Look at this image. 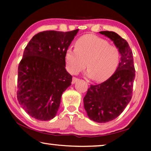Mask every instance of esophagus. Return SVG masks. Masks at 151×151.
Returning a JSON list of instances; mask_svg holds the SVG:
<instances>
[{
  "label": "esophagus",
  "mask_w": 151,
  "mask_h": 151,
  "mask_svg": "<svg viewBox=\"0 0 151 151\" xmlns=\"http://www.w3.org/2000/svg\"><path fill=\"white\" fill-rule=\"evenodd\" d=\"M78 79L76 77H73V80H72V84H75L76 81H77Z\"/></svg>",
  "instance_id": "esophagus-1"
}]
</instances>
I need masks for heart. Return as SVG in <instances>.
I'll use <instances>...</instances> for the list:
<instances>
[{"instance_id":"b5f03b06","label":"heart","mask_w":151,"mask_h":151,"mask_svg":"<svg viewBox=\"0 0 151 151\" xmlns=\"http://www.w3.org/2000/svg\"><path fill=\"white\" fill-rule=\"evenodd\" d=\"M65 59L69 73L76 75L85 69L87 63L88 69L86 75L102 82L115 72L120 60V52L116 46L109 44L106 40L87 35L76 40L75 48L70 47L66 49Z\"/></svg>"}]
</instances>
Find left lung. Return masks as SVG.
<instances>
[{"label":"left lung","instance_id":"obj_1","mask_svg":"<svg viewBox=\"0 0 151 151\" xmlns=\"http://www.w3.org/2000/svg\"><path fill=\"white\" fill-rule=\"evenodd\" d=\"M119 48L121 60L114 73L106 81L91 85L84 97V107L92 121L104 123L116 119L132 95L135 70L132 52L126 40L112 31H101Z\"/></svg>","mask_w":151,"mask_h":151}]
</instances>
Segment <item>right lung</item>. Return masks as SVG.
<instances>
[{"label":"right lung","mask_w":151,"mask_h":151,"mask_svg":"<svg viewBox=\"0 0 151 151\" xmlns=\"http://www.w3.org/2000/svg\"><path fill=\"white\" fill-rule=\"evenodd\" d=\"M78 31L40 32L25 47L18 68L17 99L32 118L49 121L57 114L61 96L72 82L65 52Z\"/></svg>","instance_id":"add662e5"}]
</instances>
